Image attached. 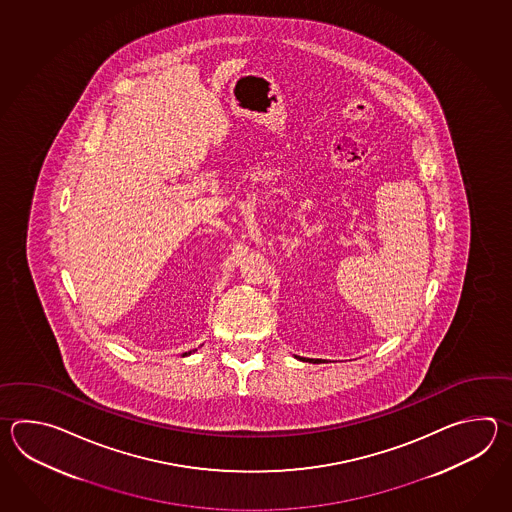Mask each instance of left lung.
<instances>
[{"label": "left lung", "mask_w": 512, "mask_h": 512, "mask_svg": "<svg viewBox=\"0 0 512 512\" xmlns=\"http://www.w3.org/2000/svg\"><path fill=\"white\" fill-rule=\"evenodd\" d=\"M298 360H302V362H307V360L304 359V357H296Z\"/></svg>", "instance_id": "left-lung-1"}]
</instances>
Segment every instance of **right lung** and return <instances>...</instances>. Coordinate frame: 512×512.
Returning <instances> with one entry per match:
<instances>
[{"mask_svg":"<svg viewBox=\"0 0 512 512\" xmlns=\"http://www.w3.org/2000/svg\"><path fill=\"white\" fill-rule=\"evenodd\" d=\"M194 351H197V349H192V351H186V353H183V357H188V355H192Z\"/></svg>","mask_w":512,"mask_h":512,"instance_id":"add662e5","label":"right lung"}]
</instances>
